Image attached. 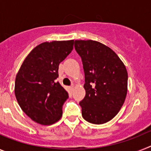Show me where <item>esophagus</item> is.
<instances>
[{"mask_svg":"<svg viewBox=\"0 0 151 151\" xmlns=\"http://www.w3.org/2000/svg\"><path fill=\"white\" fill-rule=\"evenodd\" d=\"M73 88H74V85H72L71 86L69 87V89H70V90H71V91H73Z\"/></svg>","mask_w":151,"mask_h":151,"instance_id":"esophagus-1","label":"esophagus"}]
</instances>
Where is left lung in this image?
<instances>
[{"label": "left lung", "instance_id": "obj_1", "mask_svg": "<svg viewBox=\"0 0 151 151\" xmlns=\"http://www.w3.org/2000/svg\"><path fill=\"white\" fill-rule=\"evenodd\" d=\"M75 49L83 64L85 97L79 105L85 120L104 124L116 115L127 94L128 73L109 47L92 40H76Z\"/></svg>", "mask_w": 151, "mask_h": 151}]
</instances>
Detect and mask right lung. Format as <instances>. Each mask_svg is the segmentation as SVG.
<instances>
[{
  "label": "right lung",
  "instance_id": "1",
  "mask_svg": "<svg viewBox=\"0 0 151 151\" xmlns=\"http://www.w3.org/2000/svg\"><path fill=\"white\" fill-rule=\"evenodd\" d=\"M74 40L44 42L24 60L16 76L15 95L26 115L41 125L60 119L69 94L56 79L59 64L73 49Z\"/></svg>",
  "mask_w": 151,
  "mask_h": 151
}]
</instances>
